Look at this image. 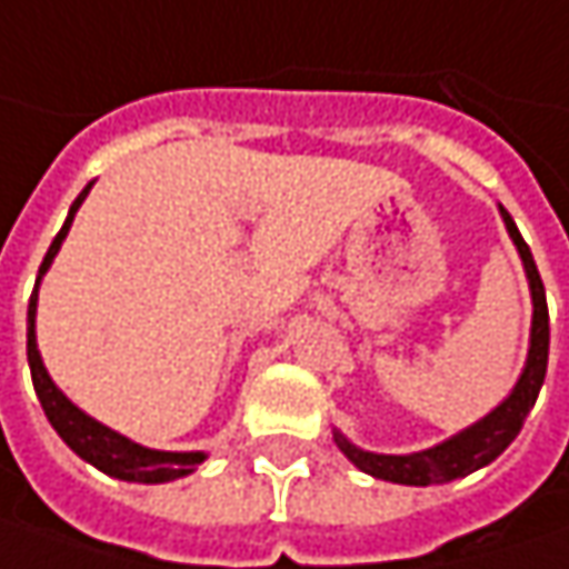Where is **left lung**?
Returning <instances> with one entry per match:
<instances>
[{"label":"left lung","instance_id":"8db88e82","mask_svg":"<svg viewBox=\"0 0 569 569\" xmlns=\"http://www.w3.org/2000/svg\"><path fill=\"white\" fill-rule=\"evenodd\" d=\"M499 216L506 221V231L516 244L521 267H525V280L531 289V335H528V357L525 367L518 373L512 392L483 418H477L473 425H467L463 431L451 435L448 441L425 448V451L412 453H377L357 448L348 435H341L338 428L335 445L341 448V453L351 460L357 470L386 480V483H402V486H435V483H451L460 480L467 473L483 470L486 463H492L499 453L506 451L516 435L521 431L528 412L535 409V399L541 392L545 373H548V345H551V328H548V299H545V283L541 273L535 267V257L528 251L525 238L518 234L512 216L499 206Z\"/></svg>","mask_w":569,"mask_h":569}]
</instances>
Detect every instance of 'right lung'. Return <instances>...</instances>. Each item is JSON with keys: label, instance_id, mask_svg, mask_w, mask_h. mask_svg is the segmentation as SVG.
<instances>
[{"label": "right lung", "instance_id": "1", "mask_svg": "<svg viewBox=\"0 0 569 569\" xmlns=\"http://www.w3.org/2000/svg\"><path fill=\"white\" fill-rule=\"evenodd\" d=\"M92 183L86 186L83 192L77 196V202L70 206L67 212V221L63 228L57 231L53 244L48 248V257L38 270V283H34V296L28 302V367H31V380H34V392L41 399V409L44 416L53 425V431L63 438V445L77 457H83L86 463H92L96 470L116 477V480H124V483H170V480H180V477H189L209 453L206 451H157V448H144L124 435H118L116 428L96 421L92 416H86L83 409L77 402H70L63 396V389L53 383L44 360H41V351H38V331H34V318H38V289H41V280L44 273L51 270L53 257L60 251L63 238L70 234V224H73V216L80 212L83 199L89 196Z\"/></svg>", "mask_w": 569, "mask_h": 569}]
</instances>
